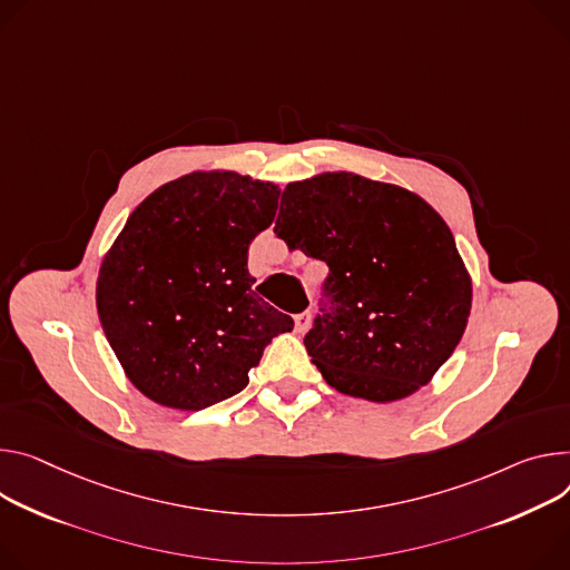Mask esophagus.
<instances>
[{
  "instance_id": "obj_1",
  "label": "esophagus",
  "mask_w": 570,
  "mask_h": 570,
  "mask_svg": "<svg viewBox=\"0 0 570 570\" xmlns=\"http://www.w3.org/2000/svg\"><path fill=\"white\" fill-rule=\"evenodd\" d=\"M308 323H312V314L308 312H302L295 316V332H304L308 327Z\"/></svg>"
}]
</instances>
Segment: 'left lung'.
I'll return each instance as SVG.
<instances>
[{
	"instance_id": "left-lung-1",
	"label": "left lung",
	"mask_w": 570,
	"mask_h": 570,
	"mask_svg": "<svg viewBox=\"0 0 570 570\" xmlns=\"http://www.w3.org/2000/svg\"><path fill=\"white\" fill-rule=\"evenodd\" d=\"M275 234L330 266L304 347L336 391L373 402L406 397L459 345L471 277L452 232L419 195L325 173L284 188Z\"/></svg>"
}]
</instances>
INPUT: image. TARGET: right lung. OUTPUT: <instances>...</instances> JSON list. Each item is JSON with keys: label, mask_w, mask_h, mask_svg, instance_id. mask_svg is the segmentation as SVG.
Here are the masks:
<instances>
[{"label": "right lung", "mask_w": 570, "mask_h": 570, "mask_svg": "<svg viewBox=\"0 0 570 570\" xmlns=\"http://www.w3.org/2000/svg\"><path fill=\"white\" fill-rule=\"evenodd\" d=\"M279 188L193 173L145 197L105 256L97 314L131 384L199 411L243 391L266 345L293 330L252 288L249 243L275 220Z\"/></svg>", "instance_id": "right-lung-1"}]
</instances>
